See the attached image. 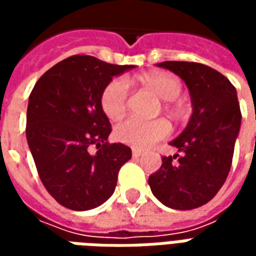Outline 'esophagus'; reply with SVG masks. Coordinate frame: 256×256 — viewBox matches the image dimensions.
<instances>
[{
    "instance_id": "34e87169",
    "label": "esophagus",
    "mask_w": 256,
    "mask_h": 256,
    "mask_svg": "<svg viewBox=\"0 0 256 256\" xmlns=\"http://www.w3.org/2000/svg\"><path fill=\"white\" fill-rule=\"evenodd\" d=\"M132 155H133V158H140V156L142 155V152L140 150H132Z\"/></svg>"
}]
</instances>
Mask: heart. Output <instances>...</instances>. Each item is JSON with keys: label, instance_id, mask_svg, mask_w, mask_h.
Returning <instances> with one entry per match:
<instances>
[{"label": "heart", "instance_id": "b5f03b06", "mask_svg": "<svg viewBox=\"0 0 256 256\" xmlns=\"http://www.w3.org/2000/svg\"><path fill=\"white\" fill-rule=\"evenodd\" d=\"M138 79L154 90L160 98L174 101L182 92V84L178 76L166 71H152L140 75ZM128 84L122 76L114 78L101 93V106L110 119H119L128 108ZM170 132L164 120L145 122L138 118H128L115 128V138L122 144L134 148H148L159 140L167 137Z\"/></svg>", "mask_w": 256, "mask_h": 256}]
</instances>
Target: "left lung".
Returning a JSON list of instances; mask_svg holds the SVG:
<instances>
[{"mask_svg":"<svg viewBox=\"0 0 256 256\" xmlns=\"http://www.w3.org/2000/svg\"><path fill=\"white\" fill-rule=\"evenodd\" d=\"M156 66L170 70L188 86L192 115L182 133L170 141L181 155L164 156L148 184L154 196L166 207L198 208L218 193L230 170L242 126L236 88L204 64L163 62ZM177 157L178 162L174 164Z\"/></svg>","mask_w":256,"mask_h":256,"instance_id":"1","label":"left lung"}]
</instances>
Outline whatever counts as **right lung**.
Returning a JSON list of instances; mask_svg holds the SVG:
<instances>
[{
    "label": "right lung",
    "mask_w": 256,
    "mask_h": 256,
    "mask_svg": "<svg viewBox=\"0 0 256 256\" xmlns=\"http://www.w3.org/2000/svg\"><path fill=\"white\" fill-rule=\"evenodd\" d=\"M134 68L71 56L38 79L28 97L26 137L44 186L74 211L98 207L116 188L132 158L120 142L108 144L110 119L101 93L114 76ZM98 150L91 154V148Z\"/></svg>",
    "instance_id": "1"
}]
</instances>
